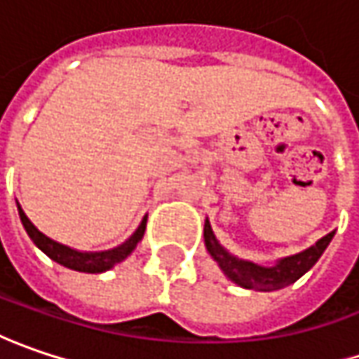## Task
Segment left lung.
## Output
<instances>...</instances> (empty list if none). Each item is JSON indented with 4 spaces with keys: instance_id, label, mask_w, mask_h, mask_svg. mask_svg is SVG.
Listing matches in <instances>:
<instances>
[{
    "instance_id": "8db88e82",
    "label": "left lung",
    "mask_w": 359,
    "mask_h": 359,
    "mask_svg": "<svg viewBox=\"0 0 359 359\" xmlns=\"http://www.w3.org/2000/svg\"><path fill=\"white\" fill-rule=\"evenodd\" d=\"M334 235L335 231H332L302 253L279 259L273 267H263L253 261H245V259L231 255L225 247L217 241V237L210 229L209 219L205 221V247H207L210 257L219 263L221 271L225 273L233 283H237L239 287L253 289V291H277V289H283L295 283L302 275H305L318 263V259L323 255V251L327 249Z\"/></svg>"
}]
</instances>
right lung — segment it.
I'll return each instance as SVG.
<instances>
[{
    "label": "right lung",
    "instance_id": "1",
    "mask_svg": "<svg viewBox=\"0 0 359 359\" xmlns=\"http://www.w3.org/2000/svg\"><path fill=\"white\" fill-rule=\"evenodd\" d=\"M18 210H20V219H22V225L27 231L29 239L36 243V247L41 249L48 257L68 267V269H74V271H82V273H102L112 269L114 265H118L120 261L128 257L136 249L138 241L144 237V231H147V217L142 219V223L138 225V229L133 233L130 239L118 245L114 249H108V251H94V253H88V251H76L68 245H62V243L54 241L50 237H46L38 226L34 225L27 215L24 212V209L20 207L18 203Z\"/></svg>",
    "mask_w": 359,
    "mask_h": 359
}]
</instances>
